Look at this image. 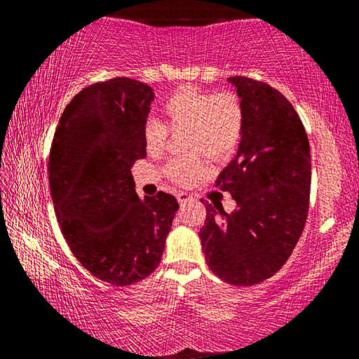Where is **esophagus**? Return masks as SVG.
Instances as JSON below:
<instances>
[{
    "mask_svg": "<svg viewBox=\"0 0 359 359\" xmlns=\"http://www.w3.org/2000/svg\"><path fill=\"white\" fill-rule=\"evenodd\" d=\"M191 199V196L188 193H185V191H180V193H177V201H179V204L182 205V204H185V203H188Z\"/></svg>",
    "mask_w": 359,
    "mask_h": 359,
    "instance_id": "esophagus-1",
    "label": "esophagus"
}]
</instances>
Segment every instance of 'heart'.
<instances>
[{
	"instance_id": "1",
	"label": "heart",
	"mask_w": 359,
	"mask_h": 359,
	"mask_svg": "<svg viewBox=\"0 0 359 359\" xmlns=\"http://www.w3.org/2000/svg\"><path fill=\"white\" fill-rule=\"evenodd\" d=\"M161 112L172 133H184L187 151H203L210 160H222L234 150L244 128V106L234 92H203L182 87L163 102ZM169 131L158 120L144 126V147L149 155H160L166 147ZM203 161L196 155L174 158L165 168L169 179L187 185L201 174Z\"/></svg>"
}]
</instances>
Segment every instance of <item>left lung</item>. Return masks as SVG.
I'll return each mask as SVG.
<instances>
[{"label": "left lung", "mask_w": 359, "mask_h": 359, "mask_svg": "<svg viewBox=\"0 0 359 359\" xmlns=\"http://www.w3.org/2000/svg\"><path fill=\"white\" fill-rule=\"evenodd\" d=\"M228 81L242 100L244 128L217 187L231 193L236 210L226 214L220 203H205L199 239L210 271L247 287L274 276L301 238L311 196V147L299 115L278 90L250 77Z\"/></svg>", "instance_id": "left-lung-1"}]
</instances>
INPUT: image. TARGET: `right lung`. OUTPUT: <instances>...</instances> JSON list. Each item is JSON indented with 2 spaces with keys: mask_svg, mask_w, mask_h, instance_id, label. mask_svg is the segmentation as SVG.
Listing matches in <instances>:
<instances>
[{
  "mask_svg": "<svg viewBox=\"0 0 359 359\" xmlns=\"http://www.w3.org/2000/svg\"><path fill=\"white\" fill-rule=\"evenodd\" d=\"M154 90L115 77L81 90L62 114L48 156V184L66 242L100 280L125 287L154 272L179 203L141 199L131 168L145 158L142 131Z\"/></svg>",
  "mask_w": 359,
  "mask_h": 359,
  "instance_id": "add662e5",
  "label": "right lung"
}]
</instances>
